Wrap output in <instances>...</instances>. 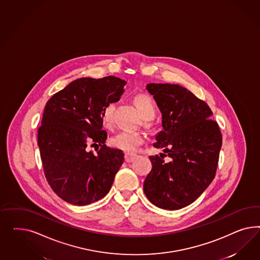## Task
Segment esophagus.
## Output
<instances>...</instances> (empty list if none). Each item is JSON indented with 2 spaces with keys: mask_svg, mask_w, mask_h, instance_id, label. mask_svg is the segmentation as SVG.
<instances>
[{
  "mask_svg": "<svg viewBox=\"0 0 260 260\" xmlns=\"http://www.w3.org/2000/svg\"><path fill=\"white\" fill-rule=\"evenodd\" d=\"M136 158V155L134 154H129V153H125V161L126 163H131V162H134Z\"/></svg>",
  "mask_w": 260,
  "mask_h": 260,
  "instance_id": "esophagus-1",
  "label": "esophagus"
}]
</instances>
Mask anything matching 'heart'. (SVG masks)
<instances>
[{"instance_id":"heart-1","label":"heart","mask_w":260,"mask_h":260,"mask_svg":"<svg viewBox=\"0 0 260 260\" xmlns=\"http://www.w3.org/2000/svg\"><path fill=\"white\" fill-rule=\"evenodd\" d=\"M134 103L144 119L153 118L156 112V107L149 95L138 94L134 97ZM115 104L110 102L103 109L102 120L105 126H109L112 123V114ZM145 141V136L141 133L122 131L110 138V145L127 153H134Z\"/></svg>"}]
</instances>
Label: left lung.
Returning <instances> with one entry per match:
<instances>
[{
    "instance_id": "1",
    "label": "left lung",
    "mask_w": 260,
    "mask_h": 260,
    "mask_svg": "<svg viewBox=\"0 0 260 260\" xmlns=\"http://www.w3.org/2000/svg\"><path fill=\"white\" fill-rule=\"evenodd\" d=\"M146 88L162 113V131L153 147L163 149L171 160L165 162L163 153L150 156L152 168L144 192L158 208L179 210L194 202L213 181L222 146L220 129L207 103L186 87L151 83Z\"/></svg>"
}]
</instances>
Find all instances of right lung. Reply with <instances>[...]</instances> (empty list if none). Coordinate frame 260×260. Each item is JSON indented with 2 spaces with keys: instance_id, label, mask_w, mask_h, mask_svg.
Here are the masks:
<instances>
[{
  "instance_id": "obj_1",
  "label": "right lung",
  "mask_w": 260,
  "mask_h": 260,
  "mask_svg": "<svg viewBox=\"0 0 260 260\" xmlns=\"http://www.w3.org/2000/svg\"><path fill=\"white\" fill-rule=\"evenodd\" d=\"M126 84L115 76L76 79L47 102L38 129L41 159L51 189L70 204L84 206L106 197L124 162L122 150L105 145L102 111L118 102ZM88 141L102 149L95 155L87 152Z\"/></svg>"
}]
</instances>
